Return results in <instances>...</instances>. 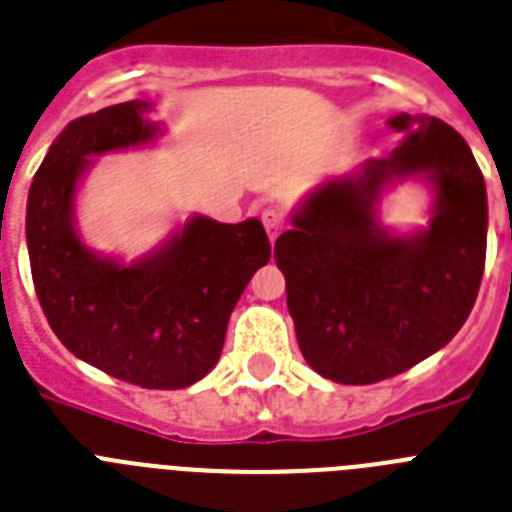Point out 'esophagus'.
Returning <instances> with one entry per match:
<instances>
[{"label": "esophagus", "mask_w": 512, "mask_h": 512, "mask_svg": "<svg viewBox=\"0 0 512 512\" xmlns=\"http://www.w3.org/2000/svg\"><path fill=\"white\" fill-rule=\"evenodd\" d=\"M261 222H264L266 235H269V240H272V243L277 240V235L282 233L287 225L285 214L277 212V209H264V212H261Z\"/></svg>", "instance_id": "obj_1"}]
</instances>
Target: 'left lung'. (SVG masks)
Returning <instances> with one entry per match:
<instances>
[{
	"label": "left lung",
	"instance_id": "obj_1",
	"mask_svg": "<svg viewBox=\"0 0 512 512\" xmlns=\"http://www.w3.org/2000/svg\"><path fill=\"white\" fill-rule=\"evenodd\" d=\"M383 160L310 191L277 238L300 352L318 375L368 386L414 368L451 342L474 308L487 256V189L469 144L435 116L396 113ZM422 180L431 222L396 234L382 194Z\"/></svg>",
	"mask_w": 512,
	"mask_h": 512
}]
</instances>
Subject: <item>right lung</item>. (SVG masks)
<instances>
[{
	"label": "right lung",
	"mask_w": 512,
	"mask_h": 512,
	"mask_svg": "<svg viewBox=\"0 0 512 512\" xmlns=\"http://www.w3.org/2000/svg\"><path fill=\"white\" fill-rule=\"evenodd\" d=\"M152 103L126 100L69 121L30 183L25 238L48 326L74 357L142 388H186L217 365L230 313L272 246L256 217L194 214L150 253L121 261L87 246L77 191L93 160L163 137Z\"/></svg>",
	"instance_id": "1"
}]
</instances>
